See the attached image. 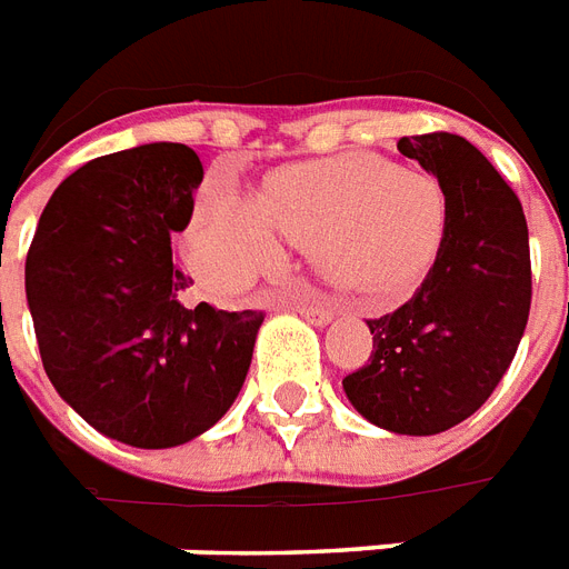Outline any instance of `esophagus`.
Returning a JSON list of instances; mask_svg holds the SVG:
<instances>
[{
    "mask_svg": "<svg viewBox=\"0 0 569 569\" xmlns=\"http://www.w3.org/2000/svg\"><path fill=\"white\" fill-rule=\"evenodd\" d=\"M298 312H301L303 319L310 321V325H316V328H325V325L333 319V310H328V307H307V303H301Z\"/></svg>",
    "mask_w": 569,
    "mask_h": 569,
    "instance_id": "esophagus-1",
    "label": "esophagus"
}]
</instances>
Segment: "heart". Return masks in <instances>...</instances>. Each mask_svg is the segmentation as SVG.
Listing matches in <instances>:
<instances>
[{
  "label": "heart",
  "instance_id": "b5f03b06",
  "mask_svg": "<svg viewBox=\"0 0 569 569\" xmlns=\"http://www.w3.org/2000/svg\"><path fill=\"white\" fill-rule=\"evenodd\" d=\"M446 230L449 197L437 177L378 156H339L289 164L259 197L209 191L197 203L189 250L209 283L239 289L283 262V236L316 250L339 286L389 301L428 274Z\"/></svg>",
  "mask_w": 569,
  "mask_h": 569
}]
</instances>
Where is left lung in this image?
<instances>
[{
	"label": "left lung",
	"mask_w": 569,
	"mask_h": 569,
	"mask_svg": "<svg viewBox=\"0 0 569 569\" xmlns=\"http://www.w3.org/2000/svg\"><path fill=\"white\" fill-rule=\"evenodd\" d=\"M398 153L442 182L449 230L413 298L366 321L375 351L342 389L383 431L431 437L476 413L517 355L531 307L529 227L511 186L467 138H401Z\"/></svg>",
	"instance_id": "left-lung-1"
}]
</instances>
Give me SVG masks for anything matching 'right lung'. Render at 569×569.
<instances>
[{"label": "right lung", "instance_id": "add662e5", "mask_svg": "<svg viewBox=\"0 0 569 569\" xmlns=\"http://www.w3.org/2000/svg\"><path fill=\"white\" fill-rule=\"evenodd\" d=\"M203 164L156 141L70 173L40 214L26 298L52 387L84 422L136 449L209 431L239 396L262 312L182 307L171 236L189 227Z\"/></svg>", "mask_w": 569, "mask_h": 569}]
</instances>
